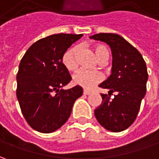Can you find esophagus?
Masks as SVG:
<instances>
[{
    "mask_svg": "<svg viewBox=\"0 0 159 159\" xmlns=\"http://www.w3.org/2000/svg\"><path fill=\"white\" fill-rule=\"evenodd\" d=\"M83 94H84V95H90V91H89V90H85V89H84V90H83Z\"/></svg>",
    "mask_w": 159,
    "mask_h": 159,
    "instance_id": "1",
    "label": "esophagus"
}]
</instances>
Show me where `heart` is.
I'll list each match as a JSON object with an SVG mask.
<instances>
[{
	"label": "heart",
	"instance_id": "obj_1",
	"mask_svg": "<svg viewBox=\"0 0 159 159\" xmlns=\"http://www.w3.org/2000/svg\"><path fill=\"white\" fill-rule=\"evenodd\" d=\"M80 46H73L70 48L63 56V64L65 68L69 70H75L78 68V55L80 53ZM95 56L97 59L102 62L103 60H108L109 50L107 47L103 45H97L94 48ZM102 74L98 71L81 69L79 70L72 76V81L75 85L80 86L86 89H91L96 84L102 80Z\"/></svg>",
	"mask_w": 159,
	"mask_h": 159
}]
</instances>
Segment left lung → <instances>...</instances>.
Here are the masks:
<instances>
[{
  "label": "left lung",
  "mask_w": 159,
  "mask_h": 159,
  "mask_svg": "<svg viewBox=\"0 0 159 159\" xmlns=\"http://www.w3.org/2000/svg\"><path fill=\"white\" fill-rule=\"evenodd\" d=\"M90 38L107 43L112 53L111 74L99 85L110 91L101 95L102 102L95 110V118L109 131H123L135 120L146 94V63L141 53L119 34H97Z\"/></svg>",
  "instance_id": "1"
}]
</instances>
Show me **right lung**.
I'll return each mask as SVG.
<instances>
[{"mask_svg": "<svg viewBox=\"0 0 159 159\" xmlns=\"http://www.w3.org/2000/svg\"><path fill=\"white\" fill-rule=\"evenodd\" d=\"M83 34H58L40 39L28 48L16 74V97L24 118L33 129L52 133L68 120L80 86L62 89L71 80L63 56Z\"/></svg>", "mask_w": 159, "mask_h": 159, "instance_id": "add662e5", "label": "right lung"}]
</instances>
